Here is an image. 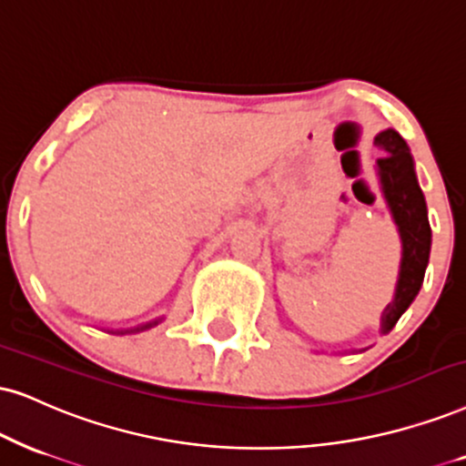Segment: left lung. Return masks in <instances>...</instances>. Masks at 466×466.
Listing matches in <instances>:
<instances>
[{"label": "left lung", "instance_id": "8db88e82", "mask_svg": "<svg viewBox=\"0 0 466 466\" xmlns=\"http://www.w3.org/2000/svg\"><path fill=\"white\" fill-rule=\"evenodd\" d=\"M374 144L382 150V157L376 161L382 193H385L393 221L400 229V238H402V264H400L396 297L387 305L380 318L382 333H390L406 308L413 303L423 284L432 232H430L428 223L426 199H423L420 182H417L413 157H410L406 141L393 128H387L376 135Z\"/></svg>", "mask_w": 466, "mask_h": 466}]
</instances>
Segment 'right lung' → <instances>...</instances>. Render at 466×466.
<instances>
[{
  "label": "right lung",
  "mask_w": 466,
  "mask_h": 466,
  "mask_svg": "<svg viewBox=\"0 0 466 466\" xmlns=\"http://www.w3.org/2000/svg\"><path fill=\"white\" fill-rule=\"evenodd\" d=\"M155 325H158V320L148 322V325H144V327H137V329H135V331H144V329H150V327H155Z\"/></svg>",
  "instance_id": "1"
}]
</instances>
